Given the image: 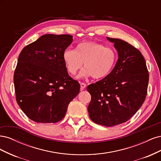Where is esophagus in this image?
<instances>
[{
    "mask_svg": "<svg viewBox=\"0 0 161 161\" xmlns=\"http://www.w3.org/2000/svg\"><path fill=\"white\" fill-rule=\"evenodd\" d=\"M86 86V85L84 82H80V90L82 91L85 89V87Z\"/></svg>",
    "mask_w": 161,
    "mask_h": 161,
    "instance_id": "esophagus-1",
    "label": "esophagus"
}]
</instances>
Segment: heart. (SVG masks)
Segmentation results:
<instances>
[{
    "label": "heart",
    "mask_w": 161,
    "mask_h": 161,
    "mask_svg": "<svg viewBox=\"0 0 161 161\" xmlns=\"http://www.w3.org/2000/svg\"><path fill=\"white\" fill-rule=\"evenodd\" d=\"M66 69L75 75L82 66L85 68L80 76L103 79L113 71L118 59V53L112 47L95 42H84L78 44L75 50L67 49L62 54Z\"/></svg>",
    "instance_id": "1"
}]
</instances>
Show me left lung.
<instances>
[{
    "label": "left lung",
    "instance_id": "obj_1",
    "mask_svg": "<svg viewBox=\"0 0 161 161\" xmlns=\"http://www.w3.org/2000/svg\"><path fill=\"white\" fill-rule=\"evenodd\" d=\"M114 43L118 60L111 74L87 86L91 95L88 106L91 119L110 127L125 122L143 104L147 95L149 73L141 52L119 39Z\"/></svg>",
    "mask_w": 161,
    "mask_h": 161
}]
</instances>
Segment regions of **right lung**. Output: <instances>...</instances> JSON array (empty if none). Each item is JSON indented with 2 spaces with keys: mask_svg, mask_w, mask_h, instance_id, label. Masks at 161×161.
<instances>
[{
  "mask_svg": "<svg viewBox=\"0 0 161 161\" xmlns=\"http://www.w3.org/2000/svg\"><path fill=\"white\" fill-rule=\"evenodd\" d=\"M72 42L70 35L46 34L23 48L14 72L19 106L31 120L56 123L64 118L80 84L71 78L62 54Z\"/></svg>",
  "mask_w": 161,
  "mask_h": 161,
  "instance_id": "obj_1",
  "label": "right lung"
}]
</instances>
